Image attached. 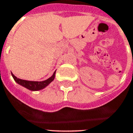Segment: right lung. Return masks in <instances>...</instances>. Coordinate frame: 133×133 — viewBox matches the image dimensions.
<instances>
[{
  "instance_id": "obj_1",
  "label": "right lung",
  "mask_w": 133,
  "mask_h": 133,
  "mask_svg": "<svg viewBox=\"0 0 133 133\" xmlns=\"http://www.w3.org/2000/svg\"><path fill=\"white\" fill-rule=\"evenodd\" d=\"M11 75H12V77L14 78L15 82L17 83L20 85H22L23 87L26 88L28 89L31 90V91H39V90L44 89L46 86H48L54 80L55 75H56V72L53 73V75H52L51 77H50V78H48V79H47L46 81H39H39H29L22 80V79L17 78L12 73H11Z\"/></svg>"
}]
</instances>
